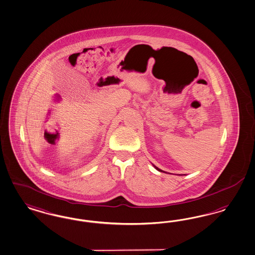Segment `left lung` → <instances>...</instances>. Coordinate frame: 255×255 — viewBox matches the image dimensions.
I'll return each instance as SVG.
<instances>
[{
	"label": "left lung",
	"mask_w": 255,
	"mask_h": 255,
	"mask_svg": "<svg viewBox=\"0 0 255 255\" xmlns=\"http://www.w3.org/2000/svg\"><path fill=\"white\" fill-rule=\"evenodd\" d=\"M153 167H155V168H156V169H157V170H159V171H163V170H161V169H160V168H158V167H155V166H154V165H153Z\"/></svg>",
	"instance_id": "8db88e82"
}]
</instances>
